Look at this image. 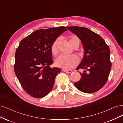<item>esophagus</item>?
Segmentation results:
<instances>
[{
	"label": "esophagus",
	"instance_id": "obj_1",
	"mask_svg": "<svg viewBox=\"0 0 123 123\" xmlns=\"http://www.w3.org/2000/svg\"><path fill=\"white\" fill-rule=\"evenodd\" d=\"M63 72H64L65 73H72V71L70 70H66V69H62Z\"/></svg>",
	"mask_w": 123,
	"mask_h": 123
}]
</instances>
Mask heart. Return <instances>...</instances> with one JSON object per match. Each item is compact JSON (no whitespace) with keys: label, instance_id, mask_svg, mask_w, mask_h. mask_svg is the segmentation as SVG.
<instances>
[{"label":"heart","instance_id":"1","mask_svg":"<svg viewBox=\"0 0 123 123\" xmlns=\"http://www.w3.org/2000/svg\"><path fill=\"white\" fill-rule=\"evenodd\" d=\"M59 42V39H56L51 46V51L54 55H57L58 53V44ZM69 42L70 45L73 47L75 45L80 44V40L75 36H70L69 39ZM79 61V58L75 55H61L59 56L56 60V64L57 66L61 67L63 69H72L77 65Z\"/></svg>","mask_w":123,"mask_h":123}]
</instances>
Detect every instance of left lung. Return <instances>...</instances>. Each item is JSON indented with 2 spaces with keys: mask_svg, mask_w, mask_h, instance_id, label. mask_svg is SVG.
Masks as SVG:
<instances>
[{
  "mask_svg": "<svg viewBox=\"0 0 123 123\" xmlns=\"http://www.w3.org/2000/svg\"><path fill=\"white\" fill-rule=\"evenodd\" d=\"M66 28L80 39L84 50V57L76 69L84 72L80 73L81 78L74 86L83 92H96L106 84L111 68L109 47L100 35L87 28L76 26Z\"/></svg>",
  "mask_w": 123,
  "mask_h": 123,
  "instance_id": "left-lung-1",
  "label": "left lung"
}]
</instances>
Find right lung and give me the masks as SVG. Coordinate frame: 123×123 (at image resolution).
I'll list each match as a JSON object with an SVG mask.
<instances>
[{
    "mask_svg": "<svg viewBox=\"0 0 123 123\" xmlns=\"http://www.w3.org/2000/svg\"><path fill=\"white\" fill-rule=\"evenodd\" d=\"M67 29L64 26L35 31L20 42L16 50L14 71L23 89L35 98L52 89L60 68H51V46Z\"/></svg>",
    "mask_w": 123,
    "mask_h": 123,
    "instance_id": "add662e5",
    "label": "right lung"
}]
</instances>
